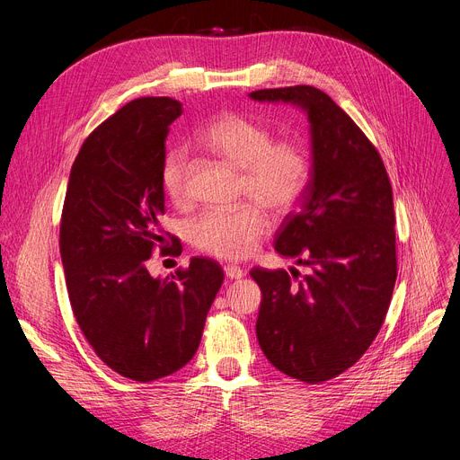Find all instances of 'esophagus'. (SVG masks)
<instances>
[{"label":"esophagus","mask_w":460,"mask_h":460,"mask_svg":"<svg viewBox=\"0 0 460 460\" xmlns=\"http://www.w3.org/2000/svg\"><path fill=\"white\" fill-rule=\"evenodd\" d=\"M224 270H226L227 279H240V278L246 276V272H244L243 269H240V267H236V264H227V267H226Z\"/></svg>","instance_id":"esophagus-1"}]
</instances>
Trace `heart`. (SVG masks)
<instances>
[{
  "label": "heart",
  "instance_id": "heart-1",
  "mask_svg": "<svg viewBox=\"0 0 460 460\" xmlns=\"http://www.w3.org/2000/svg\"><path fill=\"white\" fill-rule=\"evenodd\" d=\"M272 130L236 111L214 117L199 132L205 151L240 169V196L253 203L236 208H208L188 224L193 248L220 259H244L269 231V208L281 216L293 210L311 182V158L296 139H272ZM162 188L167 199L184 207L191 199L188 155L169 149L162 162Z\"/></svg>",
  "mask_w": 460,
  "mask_h": 460
}]
</instances>
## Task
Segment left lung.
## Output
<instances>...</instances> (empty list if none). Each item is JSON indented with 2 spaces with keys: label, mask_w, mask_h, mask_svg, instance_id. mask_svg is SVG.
<instances>
[{
  "label": "left lung",
  "mask_w": 460,
  "mask_h": 460,
  "mask_svg": "<svg viewBox=\"0 0 460 460\" xmlns=\"http://www.w3.org/2000/svg\"><path fill=\"white\" fill-rule=\"evenodd\" d=\"M255 101L307 111L313 172L302 208L288 212L276 250L311 272L252 269L262 293L257 340L270 364L307 384L341 375L366 354L397 279L394 190L371 139L313 85L259 89Z\"/></svg>",
  "instance_id": "left-lung-1"
}]
</instances>
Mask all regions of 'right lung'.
I'll use <instances>...</instances> for the list:
<instances>
[{
  "label": "right lung",
  "mask_w": 460,
  "mask_h": 460,
  "mask_svg": "<svg viewBox=\"0 0 460 460\" xmlns=\"http://www.w3.org/2000/svg\"><path fill=\"white\" fill-rule=\"evenodd\" d=\"M181 106L141 96L96 127L72 164L61 212L59 252L76 323L96 356L136 382L188 364L224 283L222 267L207 257L164 279L147 269L156 252L181 255L175 236L160 229L165 139Z\"/></svg>",
  "instance_id": "add662e5"
}]
</instances>
